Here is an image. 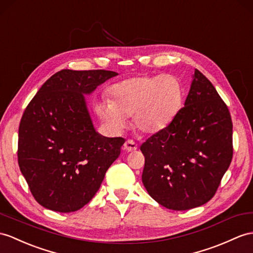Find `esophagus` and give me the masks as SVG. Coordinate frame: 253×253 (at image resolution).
Instances as JSON below:
<instances>
[{
    "label": "esophagus",
    "instance_id": "1",
    "mask_svg": "<svg viewBox=\"0 0 253 253\" xmlns=\"http://www.w3.org/2000/svg\"><path fill=\"white\" fill-rule=\"evenodd\" d=\"M137 149V144H135L133 140H126L125 145H123V150H126L127 152L135 151Z\"/></svg>",
    "mask_w": 253,
    "mask_h": 253
}]
</instances>
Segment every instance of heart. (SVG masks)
<instances>
[{
	"mask_svg": "<svg viewBox=\"0 0 253 253\" xmlns=\"http://www.w3.org/2000/svg\"><path fill=\"white\" fill-rule=\"evenodd\" d=\"M108 101L95 103L94 110L106 130L120 134L132 116L141 133L155 135L168 127L181 108L183 92L171 75L135 76L110 85Z\"/></svg>",
	"mask_w": 253,
	"mask_h": 253,
	"instance_id": "b5f03b06",
	"label": "heart"
}]
</instances>
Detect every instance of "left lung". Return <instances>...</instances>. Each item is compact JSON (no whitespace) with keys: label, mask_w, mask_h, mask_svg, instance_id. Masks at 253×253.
Wrapping results in <instances>:
<instances>
[{"label":"left lung","mask_w":253,"mask_h":253,"mask_svg":"<svg viewBox=\"0 0 253 253\" xmlns=\"http://www.w3.org/2000/svg\"><path fill=\"white\" fill-rule=\"evenodd\" d=\"M232 134L229 109L212 84L195 70L184 107L165 130L140 146L147 192L173 211L204 205L231 164Z\"/></svg>","instance_id":"8db88e82"}]
</instances>
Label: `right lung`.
Returning a JSON list of instances; mask_svg holds the SVG:
<instances>
[{
  "mask_svg": "<svg viewBox=\"0 0 253 253\" xmlns=\"http://www.w3.org/2000/svg\"><path fill=\"white\" fill-rule=\"evenodd\" d=\"M117 75L104 70H62L42 85L24 110L18 163L42 207L59 212L83 208L119 157L125 138L96 132L84 96Z\"/></svg>",
  "mask_w": 253,
  "mask_h": 253,
  "instance_id": "right-lung-1",
  "label": "right lung"
}]
</instances>
